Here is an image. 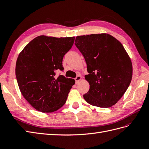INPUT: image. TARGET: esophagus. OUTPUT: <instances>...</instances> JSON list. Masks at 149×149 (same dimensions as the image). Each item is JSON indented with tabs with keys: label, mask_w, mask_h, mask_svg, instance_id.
Returning a JSON list of instances; mask_svg holds the SVG:
<instances>
[{
	"label": "esophagus",
	"mask_w": 149,
	"mask_h": 149,
	"mask_svg": "<svg viewBox=\"0 0 149 149\" xmlns=\"http://www.w3.org/2000/svg\"><path fill=\"white\" fill-rule=\"evenodd\" d=\"M81 78H82V76H81V75H78L77 76H76V77L74 79H75V81H76V83L77 84L79 81L81 79Z\"/></svg>",
	"instance_id": "1"
}]
</instances>
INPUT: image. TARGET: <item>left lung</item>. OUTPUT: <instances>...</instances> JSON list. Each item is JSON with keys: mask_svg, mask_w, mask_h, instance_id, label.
I'll return each instance as SVG.
<instances>
[{"mask_svg": "<svg viewBox=\"0 0 149 149\" xmlns=\"http://www.w3.org/2000/svg\"><path fill=\"white\" fill-rule=\"evenodd\" d=\"M75 45L83 55L89 89L85 101L99 107L116 104L127 89L132 77V65L119 40L107 33L76 37Z\"/></svg>", "mask_w": 149, "mask_h": 149, "instance_id": "obj_1", "label": "left lung"}]
</instances>
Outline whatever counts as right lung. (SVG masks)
Instances as JSON below:
<instances>
[{
    "mask_svg": "<svg viewBox=\"0 0 149 149\" xmlns=\"http://www.w3.org/2000/svg\"><path fill=\"white\" fill-rule=\"evenodd\" d=\"M74 37L38 36L29 42L17 60L15 75L21 93L35 109L52 112L63 106L74 79L56 74Z\"/></svg>",
    "mask_w": 149,
    "mask_h": 149,
    "instance_id": "right-lung-1",
    "label": "right lung"
}]
</instances>
